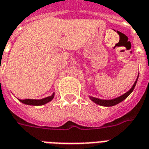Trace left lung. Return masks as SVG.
I'll return each mask as SVG.
<instances>
[{
    "mask_svg": "<svg viewBox=\"0 0 149 149\" xmlns=\"http://www.w3.org/2000/svg\"><path fill=\"white\" fill-rule=\"evenodd\" d=\"M139 76V75H138ZM138 79V77H137ZM137 79L135 81V83L133 84V87L131 88V89L129 91H127L126 93H125L124 95H122L121 96L118 97L116 99H114V100H100V99H97V98H94V97H90V99H91L92 101L97 104H99V105H101V106H104V107H111V106H114L118 104V103H119L121 102L122 101L126 99L128 96H129V95L130 94L131 92L133 91V89L135 88V86H136V81H137Z\"/></svg>",
    "mask_w": 149,
    "mask_h": 149,
    "instance_id": "left-lung-1",
    "label": "left lung"
}]
</instances>
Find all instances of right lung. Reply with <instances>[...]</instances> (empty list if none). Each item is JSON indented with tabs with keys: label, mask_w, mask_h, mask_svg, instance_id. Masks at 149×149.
<instances>
[{
	"label": "right lung",
	"mask_w": 149,
	"mask_h": 149,
	"mask_svg": "<svg viewBox=\"0 0 149 149\" xmlns=\"http://www.w3.org/2000/svg\"><path fill=\"white\" fill-rule=\"evenodd\" d=\"M54 94H53L51 96L42 99V100H29V99H27V100H19V101L24 103V104H27V105L41 106L44 105L47 102H49V101H51L54 99Z\"/></svg>",
	"instance_id": "obj_1"
}]
</instances>
